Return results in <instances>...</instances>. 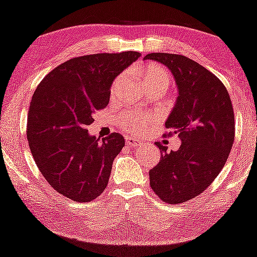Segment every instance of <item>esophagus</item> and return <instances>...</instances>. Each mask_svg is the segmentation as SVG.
<instances>
[{"label": "esophagus", "mask_w": 257, "mask_h": 257, "mask_svg": "<svg viewBox=\"0 0 257 257\" xmlns=\"http://www.w3.org/2000/svg\"><path fill=\"white\" fill-rule=\"evenodd\" d=\"M125 142H126V145L132 148H140L144 146V142H141L140 140H137V139H134V138H126Z\"/></svg>", "instance_id": "esophagus-1"}]
</instances>
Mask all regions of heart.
Masks as SVG:
<instances>
[{
    "instance_id": "heart-1",
    "label": "heart",
    "mask_w": 257,
    "mask_h": 257,
    "mask_svg": "<svg viewBox=\"0 0 257 257\" xmlns=\"http://www.w3.org/2000/svg\"><path fill=\"white\" fill-rule=\"evenodd\" d=\"M125 78V74H120L118 78L116 79L115 83L112 86V92H115L117 87H119L120 83L123 82V80ZM170 82H171V76L168 73V70L164 69L163 67L159 66H148L145 69V75H144V83L145 86L152 85V83H164L166 85V87H169ZM120 125L122 128L126 132H132L134 134H140L147 128L148 120L144 117H137L132 115H124L120 117Z\"/></svg>"
}]
</instances>
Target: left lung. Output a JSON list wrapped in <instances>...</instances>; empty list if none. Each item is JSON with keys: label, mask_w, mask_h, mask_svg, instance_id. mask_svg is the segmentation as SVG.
<instances>
[{"label": "left lung", "mask_w": 257, "mask_h": 257, "mask_svg": "<svg viewBox=\"0 0 257 257\" xmlns=\"http://www.w3.org/2000/svg\"><path fill=\"white\" fill-rule=\"evenodd\" d=\"M145 60L168 67L177 86L178 97L165 125L182 144L168 153L156 142L162 156L150 170L154 193L176 205L205 191L224 168L234 140L232 104L220 80L197 62L164 52L148 54Z\"/></svg>", "instance_id": "obj_1"}]
</instances>
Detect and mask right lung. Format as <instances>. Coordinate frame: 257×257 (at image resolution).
Instances as JSON below:
<instances>
[{
    "mask_svg": "<svg viewBox=\"0 0 257 257\" xmlns=\"http://www.w3.org/2000/svg\"><path fill=\"white\" fill-rule=\"evenodd\" d=\"M140 56L125 51L72 58L33 93L27 119L31 153L48 183L68 199L88 202L106 188L124 138L112 133L100 141L87 126L95 111L109 104L113 80Z\"/></svg>",
    "mask_w": 257,
    "mask_h": 257,
    "instance_id": "obj_1",
    "label": "right lung"
}]
</instances>
